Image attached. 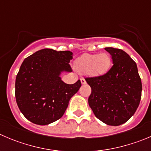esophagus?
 Listing matches in <instances>:
<instances>
[{
    "instance_id": "obj_1",
    "label": "esophagus",
    "mask_w": 151,
    "mask_h": 151,
    "mask_svg": "<svg viewBox=\"0 0 151 151\" xmlns=\"http://www.w3.org/2000/svg\"><path fill=\"white\" fill-rule=\"evenodd\" d=\"M81 84H86L85 79H84V78H81Z\"/></svg>"
}]
</instances>
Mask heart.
<instances>
[{
	"mask_svg": "<svg viewBox=\"0 0 151 151\" xmlns=\"http://www.w3.org/2000/svg\"><path fill=\"white\" fill-rule=\"evenodd\" d=\"M111 65V58L107 53L84 54L76 62L77 70L82 73L101 75L107 72Z\"/></svg>",
	"mask_w": 151,
	"mask_h": 151,
	"instance_id": "b5f03b06",
	"label": "heart"
}]
</instances>
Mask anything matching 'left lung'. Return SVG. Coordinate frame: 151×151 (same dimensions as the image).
Returning <instances> with one entry per match:
<instances>
[{
  "instance_id": "left-lung-1",
  "label": "left lung",
  "mask_w": 151,
  "mask_h": 151,
  "mask_svg": "<svg viewBox=\"0 0 151 151\" xmlns=\"http://www.w3.org/2000/svg\"><path fill=\"white\" fill-rule=\"evenodd\" d=\"M113 65L102 76L85 78L91 87L88 103L102 122L118 126L129 120L142 97L141 78L136 62L120 49L106 47Z\"/></svg>"
}]
</instances>
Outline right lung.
Here are the masks:
<instances>
[{"instance_id": "1", "label": "right lung", "mask_w": 151, "mask_h": 151, "mask_svg": "<svg viewBox=\"0 0 151 151\" xmlns=\"http://www.w3.org/2000/svg\"><path fill=\"white\" fill-rule=\"evenodd\" d=\"M70 51L43 49L24 59L15 80V99L29 121L47 125L62 117L69 101L81 86L61 81V72H72Z\"/></svg>"}]
</instances>
